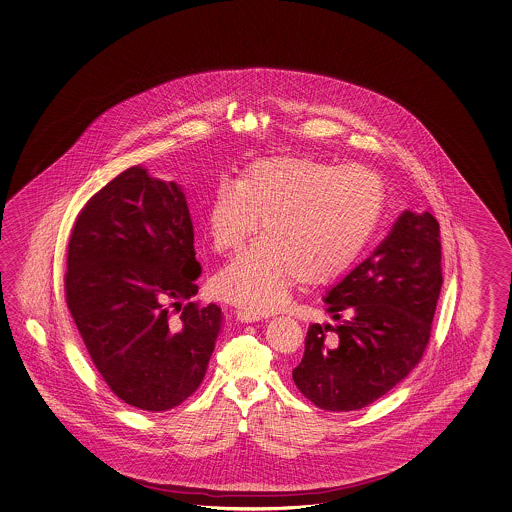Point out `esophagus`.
I'll use <instances>...</instances> for the list:
<instances>
[{"mask_svg":"<svg viewBox=\"0 0 512 512\" xmlns=\"http://www.w3.org/2000/svg\"><path fill=\"white\" fill-rule=\"evenodd\" d=\"M237 320L248 324V322H259V320H262V316L259 312L237 311Z\"/></svg>","mask_w":512,"mask_h":512,"instance_id":"1","label":"esophagus"}]
</instances>
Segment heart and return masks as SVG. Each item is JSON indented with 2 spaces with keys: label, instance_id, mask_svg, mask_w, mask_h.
<instances>
[{
  "label": "heart",
  "instance_id": "1",
  "mask_svg": "<svg viewBox=\"0 0 512 512\" xmlns=\"http://www.w3.org/2000/svg\"><path fill=\"white\" fill-rule=\"evenodd\" d=\"M383 209V185L362 166L272 157L212 188L205 225L212 248L238 250L262 218L264 235L214 275L224 300L253 312L285 305L292 285H324L348 270Z\"/></svg>",
  "mask_w": 512,
  "mask_h": 512
}]
</instances>
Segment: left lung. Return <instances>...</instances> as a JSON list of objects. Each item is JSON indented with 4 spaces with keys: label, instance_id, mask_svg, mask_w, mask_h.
<instances>
[{
    "label": "left lung",
    "instance_id": "8db88e82",
    "mask_svg": "<svg viewBox=\"0 0 512 512\" xmlns=\"http://www.w3.org/2000/svg\"><path fill=\"white\" fill-rule=\"evenodd\" d=\"M440 261L437 218L401 212L377 250L327 292L338 324L309 327L292 370L301 394L325 411H359L403 381L431 337Z\"/></svg>",
    "mask_w": 512,
    "mask_h": 512
}]
</instances>
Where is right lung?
<instances>
[{
    "label": "right lung",
    "instance_id": "1",
    "mask_svg": "<svg viewBox=\"0 0 512 512\" xmlns=\"http://www.w3.org/2000/svg\"><path fill=\"white\" fill-rule=\"evenodd\" d=\"M66 303L105 383L142 411L174 409L205 377L222 311L190 300L200 262L187 198L144 166L116 175L75 220Z\"/></svg>",
    "mask_w": 512,
    "mask_h": 512
}]
</instances>
